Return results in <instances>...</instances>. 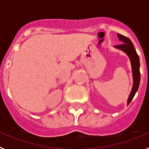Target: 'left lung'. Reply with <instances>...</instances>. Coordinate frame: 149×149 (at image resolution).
Masks as SVG:
<instances>
[{"label":"left lung","mask_w":149,"mask_h":149,"mask_svg":"<svg viewBox=\"0 0 149 149\" xmlns=\"http://www.w3.org/2000/svg\"><path fill=\"white\" fill-rule=\"evenodd\" d=\"M119 40L122 42V44L116 45V48L122 50L124 52L127 54V56H129L130 60H131V67H132V73H133V78H134V84H133L132 90L129 95L128 100H127V104H130L132 99L134 98V95L136 94V91L138 90V88L139 86V81H140V72H139V59L136 50L134 48V45L131 42L130 39L125 36L123 35L118 33L117 34Z\"/></svg>","instance_id":"obj_1"}]
</instances>
